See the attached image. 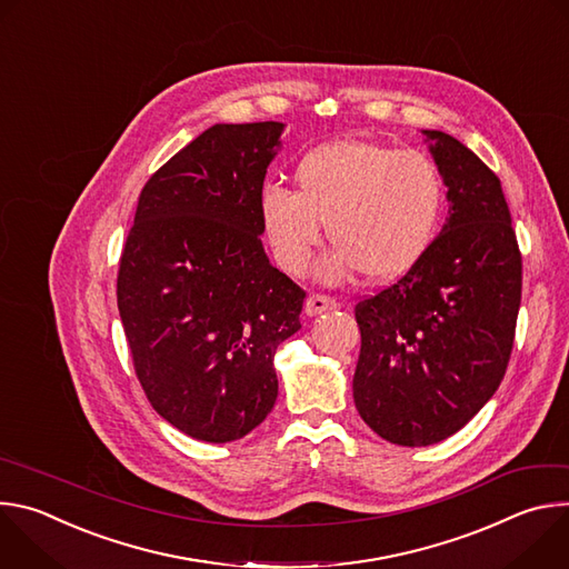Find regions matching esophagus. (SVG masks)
I'll return each instance as SVG.
<instances>
[{
	"label": "esophagus",
	"instance_id": "esophagus-1",
	"mask_svg": "<svg viewBox=\"0 0 569 569\" xmlns=\"http://www.w3.org/2000/svg\"><path fill=\"white\" fill-rule=\"evenodd\" d=\"M338 308V301L331 299V297H323V295H310L303 303V312L308 317H315V315H321L327 310H336Z\"/></svg>",
	"mask_w": 569,
	"mask_h": 569
}]
</instances>
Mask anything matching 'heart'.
Instances as JSON below:
<instances>
[{
    "label": "heart",
    "instance_id": "obj_1",
    "mask_svg": "<svg viewBox=\"0 0 569 569\" xmlns=\"http://www.w3.org/2000/svg\"><path fill=\"white\" fill-rule=\"evenodd\" d=\"M295 184L261 193L263 229L277 263L299 274L327 224L338 248L317 266L323 283L360 270L371 281L408 274L432 248L443 216V180L428 154L365 139L317 146L297 164Z\"/></svg>",
    "mask_w": 569,
    "mask_h": 569
}]
</instances>
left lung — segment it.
Returning a JSON list of instances; mask_svg holds the SVG:
<instances>
[{"instance_id":"obj_1","label":"left lung","mask_w":569,"mask_h":569,"mask_svg":"<svg viewBox=\"0 0 569 569\" xmlns=\"http://www.w3.org/2000/svg\"><path fill=\"white\" fill-rule=\"evenodd\" d=\"M448 189V218L423 261L356 306L353 400L396 446L461 430L500 387L516 336L522 257L498 176L441 130H421Z\"/></svg>"}]
</instances>
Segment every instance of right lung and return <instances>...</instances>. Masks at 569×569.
I'll return each instance as SVG.
<instances>
[{"label":"right lung","mask_w":569,"mask_h":569,"mask_svg":"<svg viewBox=\"0 0 569 569\" xmlns=\"http://www.w3.org/2000/svg\"><path fill=\"white\" fill-rule=\"evenodd\" d=\"M286 126L216 123L143 187L117 301L137 378L180 432L250 435L279 393L277 347L306 292L263 250L259 200Z\"/></svg>","instance_id":"add662e5"}]
</instances>
